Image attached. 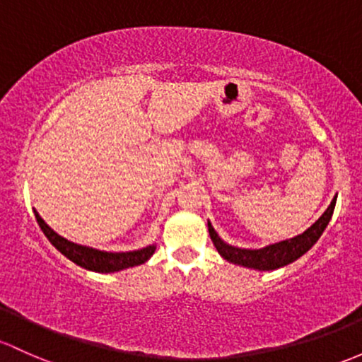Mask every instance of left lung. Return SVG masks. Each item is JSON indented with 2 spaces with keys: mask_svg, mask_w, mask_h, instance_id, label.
Masks as SVG:
<instances>
[{
  "mask_svg": "<svg viewBox=\"0 0 362 362\" xmlns=\"http://www.w3.org/2000/svg\"><path fill=\"white\" fill-rule=\"evenodd\" d=\"M334 204H337V196L333 197L332 204L326 208V211L315 220L314 223L302 234L295 235L291 239H284V241L274 243V245L264 246L258 250L248 248H238V246L227 245L213 226L208 222V230H210V238L215 245L216 251L226 258L227 262L235 265H243V267L255 269V271H276V269L284 267V265L291 264V262L298 260L302 255H305L312 246L317 243L321 234L328 227L329 220H332Z\"/></svg>",
  "mask_w": 362,
  "mask_h": 362,
  "instance_id": "obj_1",
  "label": "left lung"
}]
</instances>
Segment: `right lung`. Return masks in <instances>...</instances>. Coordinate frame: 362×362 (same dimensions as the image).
I'll return each instance as SVG.
<instances>
[{"label":"right lung","instance_id":"right-lung-1","mask_svg":"<svg viewBox=\"0 0 362 362\" xmlns=\"http://www.w3.org/2000/svg\"><path fill=\"white\" fill-rule=\"evenodd\" d=\"M34 215H36L37 223H40L41 230L47 235L48 241L55 246L64 257L69 258L71 262H74L79 267L86 269V271L93 272H117L123 271V269L135 267V265L144 264L152 257V253L156 251V245H149L146 248H140L135 251H119V253H114V251H102L90 248V246L78 245V243H72L69 239L62 238V235L57 234L55 230L45 222L40 216V213L34 210Z\"/></svg>","mask_w":362,"mask_h":362}]
</instances>
